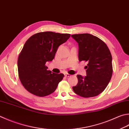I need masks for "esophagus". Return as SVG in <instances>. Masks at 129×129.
I'll return each mask as SVG.
<instances>
[{"label": "esophagus", "mask_w": 129, "mask_h": 129, "mask_svg": "<svg viewBox=\"0 0 129 129\" xmlns=\"http://www.w3.org/2000/svg\"><path fill=\"white\" fill-rule=\"evenodd\" d=\"M64 75H65V76H66V77H70V76H71V75L67 74V73H66V74H65Z\"/></svg>", "instance_id": "34e87169"}]
</instances>
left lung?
I'll return each instance as SVG.
<instances>
[{
	"label": "left lung",
	"instance_id": "left-lung-1",
	"mask_svg": "<svg viewBox=\"0 0 129 129\" xmlns=\"http://www.w3.org/2000/svg\"><path fill=\"white\" fill-rule=\"evenodd\" d=\"M78 43L79 60L87 64L86 76L78 75V83L73 90L79 95L89 98L98 95L104 91L111 79L113 69L112 55L107 45L96 36L89 34L72 35Z\"/></svg>",
	"mask_w": 129,
	"mask_h": 129
}]
</instances>
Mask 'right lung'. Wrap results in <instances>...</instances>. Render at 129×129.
<instances>
[{"instance_id":"obj_1","label":"right lung","mask_w":129,"mask_h":129,"mask_svg":"<svg viewBox=\"0 0 129 129\" xmlns=\"http://www.w3.org/2000/svg\"><path fill=\"white\" fill-rule=\"evenodd\" d=\"M70 37L69 34L46 31L35 34L26 41L17 65L19 80L28 92L45 96L55 90L64 75L47 70L45 63L52 61L59 45Z\"/></svg>"}]
</instances>
